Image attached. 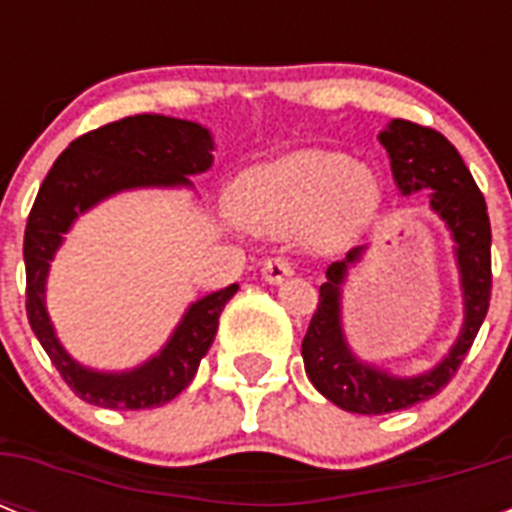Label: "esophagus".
Instances as JSON below:
<instances>
[{"mask_svg": "<svg viewBox=\"0 0 512 512\" xmlns=\"http://www.w3.org/2000/svg\"><path fill=\"white\" fill-rule=\"evenodd\" d=\"M289 276H295V268L287 263V260H268L263 265V279L268 284H281V281H287Z\"/></svg>", "mask_w": 512, "mask_h": 512, "instance_id": "34e87169", "label": "esophagus"}]
</instances>
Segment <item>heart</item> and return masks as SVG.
<instances>
[{"label": "heart", "instance_id": "1", "mask_svg": "<svg viewBox=\"0 0 512 512\" xmlns=\"http://www.w3.org/2000/svg\"><path fill=\"white\" fill-rule=\"evenodd\" d=\"M233 204L241 223L260 236L305 233L316 247H340L369 223L380 185L340 151L300 148L244 172Z\"/></svg>", "mask_w": 512, "mask_h": 512}]
</instances>
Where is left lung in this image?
Segmentation results:
<instances>
[{
  "label": "left lung",
  "instance_id": "1",
  "mask_svg": "<svg viewBox=\"0 0 512 512\" xmlns=\"http://www.w3.org/2000/svg\"><path fill=\"white\" fill-rule=\"evenodd\" d=\"M388 151L390 172L401 196L430 191V212L441 217L454 241V263L460 273L462 327L441 361L420 374H401L361 361L342 329V287L350 268L361 263L366 247L350 249L345 260L327 268L319 305L303 340L308 380L321 396L353 414H388L428 401L446 388L462 358L468 356L484 324L492 297V225L476 180L441 132L393 119L377 135Z\"/></svg>",
  "mask_w": 512,
  "mask_h": 512
}]
</instances>
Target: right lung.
I'll return each mask as SVG.
<instances>
[{
	"label": "right lung",
	"instance_id": "right-lung-1",
	"mask_svg": "<svg viewBox=\"0 0 512 512\" xmlns=\"http://www.w3.org/2000/svg\"><path fill=\"white\" fill-rule=\"evenodd\" d=\"M215 140L207 127L162 114L127 116L76 138L58 156L36 193L26 223V313L36 340L87 404L106 409H154L188 388L201 358L217 335V319L239 284L209 292L185 308L162 350L143 364L103 372L79 364L55 335L47 313V276L79 215L122 191L135 188H193L191 175L215 162Z\"/></svg>",
	"mask_w": 512,
	"mask_h": 512
}]
</instances>
